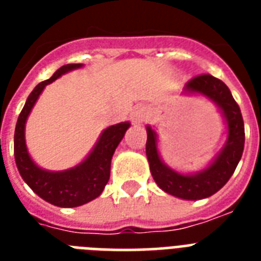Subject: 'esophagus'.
I'll return each instance as SVG.
<instances>
[{
  "label": "esophagus",
  "instance_id": "esophagus-1",
  "mask_svg": "<svg viewBox=\"0 0 261 261\" xmlns=\"http://www.w3.org/2000/svg\"><path fill=\"white\" fill-rule=\"evenodd\" d=\"M147 114H149V112H147L146 107H135V110L133 111V114H131V120L134 123H137V124H139V123H142L143 120L147 118Z\"/></svg>",
  "mask_w": 261,
  "mask_h": 261
}]
</instances>
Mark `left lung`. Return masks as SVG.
<instances>
[{"label":"left lung","instance_id":"1","mask_svg":"<svg viewBox=\"0 0 261 261\" xmlns=\"http://www.w3.org/2000/svg\"><path fill=\"white\" fill-rule=\"evenodd\" d=\"M184 89L204 94L218 104L227 122L229 135L226 145L207 169L196 174H180L161 161L157 151L155 133L147 127L146 155L151 176L161 190L177 198L196 200L215 194L234 173L243 155L245 131L239 104L231 96L229 88L221 80L211 74L195 75L186 84Z\"/></svg>","mask_w":261,"mask_h":261}]
</instances>
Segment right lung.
Here are the masks:
<instances>
[{
    "instance_id": "add662e5",
    "label": "right lung",
    "mask_w": 261,
    "mask_h": 261,
    "mask_svg": "<svg viewBox=\"0 0 261 261\" xmlns=\"http://www.w3.org/2000/svg\"><path fill=\"white\" fill-rule=\"evenodd\" d=\"M81 67V63H71L59 67L53 77L38 84L31 92L25 106L18 115L14 130V160L24 181L46 202L59 207H77L93 200L101 194L110 180L111 160L130 127V123H119L102 131L88 159L75 168L62 172L43 171L31 160L25 146L24 128L28 115L46 85L65 74L66 71Z\"/></svg>"
}]
</instances>
